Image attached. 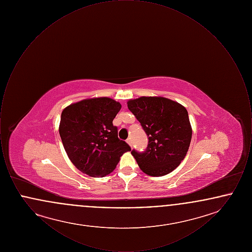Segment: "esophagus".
<instances>
[{"instance_id": "esophagus-1", "label": "esophagus", "mask_w": 252, "mask_h": 252, "mask_svg": "<svg viewBox=\"0 0 252 252\" xmlns=\"http://www.w3.org/2000/svg\"><path fill=\"white\" fill-rule=\"evenodd\" d=\"M126 143H127V144H129V145H130V146H131V147H132V140H131V139H130V138H129V139H127V141H126Z\"/></svg>"}]
</instances>
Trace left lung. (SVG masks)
<instances>
[{"instance_id":"1","label":"left lung","mask_w":252,"mask_h":252,"mask_svg":"<svg viewBox=\"0 0 252 252\" xmlns=\"http://www.w3.org/2000/svg\"><path fill=\"white\" fill-rule=\"evenodd\" d=\"M127 107L148 137L144 152L131 151L138 165L152 177L171 173L184 159L191 143L192 126L187 109L160 96L131 99Z\"/></svg>"}]
</instances>
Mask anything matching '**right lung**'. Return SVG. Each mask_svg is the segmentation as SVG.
Wrapping results in <instances>:
<instances>
[{
  "mask_svg": "<svg viewBox=\"0 0 252 252\" xmlns=\"http://www.w3.org/2000/svg\"><path fill=\"white\" fill-rule=\"evenodd\" d=\"M119 102L99 97L79 101L61 113L60 135L72 164L94 178L105 177L131 148L118 138L112 121L120 111Z\"/></svg>",
  "mask_w": 252,
  "mask_h": 252,
  "instance_id": "obj_1",
  "label": "right lung"
}]
</instances>
